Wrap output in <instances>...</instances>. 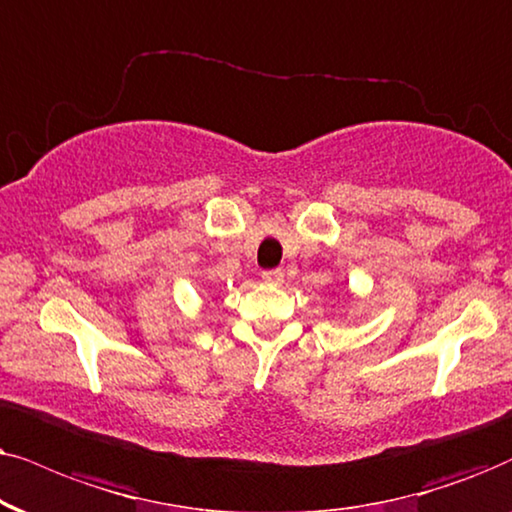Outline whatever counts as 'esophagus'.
<instances>
[{
  "label": "esophagus",
  "mask_w": 512,
  "mask_h": 512,
  "mask_svg": "<svg viewBox=\"0 0 512 512\" xmlns=\"http://www.w3.org/2000/svg\"><path fill=\"white\" fill-rule=\"evenodd\" d=\"M262 281L269 283V286H278L283 281V271L281 269H267L262 271Z\"/></svg>",
  "instance_id": "obj_1"
}]
</instances>
